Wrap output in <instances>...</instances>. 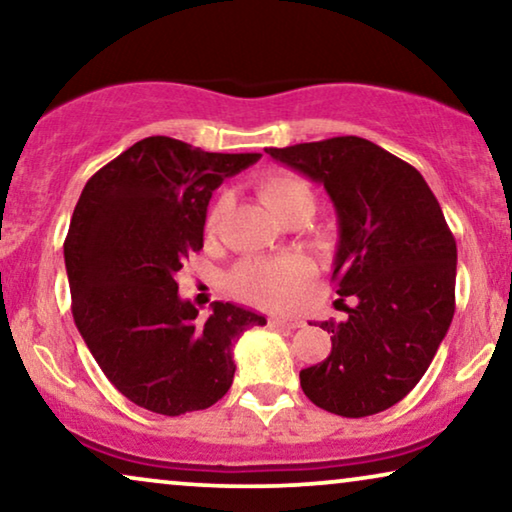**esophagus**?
<instances>
[{
    "instance_id": "obj_1",
    "label": "esophagus",
    "mask_w": 512,
    "mask_h": 512,
    "mask_svg": "<svg viewBox=\"0 0 512 512\" xmlns=\"http://www.w3.org/2000/svg\"><path fill=\"white\" fill-rule=\"evenodd\" d=\"M270 326L286 328V331H293V328L303 326V321L296 319V317H272V319H270Z\"/></svg>"
}]
</instances>
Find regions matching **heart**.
Wrapping results in <instances>:
<instances>
[{"instance_id":"b5f03b06","label":"heart","mask_w":512,"mask_h":512,"mask_svg":"<svg viewBox=\"0 0 512 512\" xmlns=\"http://www.w3.org/2000/svg\"><path fill=\"white\" fill-rule=\"evenodd\" d=\"M258 195L272 214L286 216L298 207H314V195L303 179L293 174H268L258 181ZM223 212V202L216 205L209 219V230ZM310 275V265L298 256L249 258L230 272V289L249 303L263 307H286L296 303Z\"/></svg>"}]
</instances>
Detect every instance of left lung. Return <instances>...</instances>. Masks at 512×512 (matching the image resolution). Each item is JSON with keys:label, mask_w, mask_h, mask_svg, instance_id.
<instances>
[{"label": "left lung", "mask_w": 512, "mask_h": 512, "mask_svg": "<svg viewBox=\"0 0 512 512\" xmlns=\"http://www.w3.org/2000/svg\"><path fill=\"white\" fill-rule=\"evenodd\" d=\"M326 188L338 216L335 293L345 321H321L331 354L300 370L314 405L368 417L405 398L454 317L457 242L422 174L361 137L268 149Z\"/></svg>", "instance_id": "obj_1"}]
</instances>
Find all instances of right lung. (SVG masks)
I'll list each match as a JSON object with an SVG mask.
<instances>
[{"label":"right lung","instance_id":"obj_1","mask_svg":"<svg viewBox=\"0 0 512 512\" xmlns=\"http://www.w3.org/2000/svg\"><path fill=\"white\" fill-rule=\"evenodd\" d=\"M261 153H209L146 137L88 179L65 240L72 314L107 380L139 408L177 417L233 384V347L265 317L216 300L198 319L179 296L184 258L202 249L207 205Z\"/></svg>","mask_w":512,"mask_h":512}]
</instances>
